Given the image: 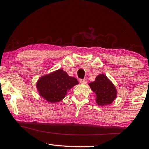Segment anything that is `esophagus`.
<instances>
[{
    "label": "esophagus",
    "instance_id": "obj_1",
    "mask_svg": "<svg viewBox=\"0 0 149 149\" xmlns=\"http://www.w3.org/2000/svg\"><path fill=\"white\" fill-rule=\"evenodd\" d=\"M79 82L81 83V84H87V81L86 79H79Z\"/></svg>",
    "mask_w": 149,
    "mask_h": 149
}]
</instances>
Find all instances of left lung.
Wrapping results in <instances>:
<instances>
[{"mask_svg":"<svg viewBox=\"0 0 149 149\" xmlns=\"http://www.w3.org/2000/svg\"><path fill=\"white\" fill-rule=\"evenodd\" d=\"M91 88L96 95V102L99 106L111 104L116 97L117 91L114 85L104 74H100L95 81L89 84Z\"/></svg>","mask_w":149,"mask_h":149,"instance_id":"1","label":"left lung"}]
</instances>
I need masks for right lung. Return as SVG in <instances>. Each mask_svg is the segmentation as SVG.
<instances>
[{
	"instance_id": "obj_1",
	"label": "right lung",
	"mask_w": 149,
	"mask_h": 149,
	"mask_svg": "<svg viewBox=\"0 0 149 149\" xmlns=\"http://www.w3.org/2000/svg\"><path fill=\"white\" fill-rule=\"evenodd\" d=\"M78 84L76 78L70 77L62 70H58L42 77L37 84L40 95L48 102H60L65 97L68 91Z\"/></svg>"
}]
</instances>
